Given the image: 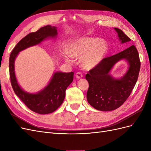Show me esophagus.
Returning <instances> with one entry per match:
<instances>
[{"label":"esophagus","instance_id":"34e87169","mask_svg":"<svg viewBox=\"0 0 151 151\" xmlns=\"http://www.w3.org/2000/svg\"><path fill=\"white\" fill-rule=\"evenodd\" d=\"M83 75L81 73L79 72H77L76 74V78H77V79H81V78H82V77H83Z\"/></svg>","mask_w":151,"mask_h":151}]
</instances>
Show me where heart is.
<instances>
[{
	"instance_id": "heart-1",
	"label": "heart",
	"mask_w": 151,
	"mask_h": 151,
	"mask_svg": "<svg viewBox=\"0 0 151 151\" xmlns=\"http://www.w3.org/2000/svg\"><path fill=\"white\" fill-rule=\"evenodd\" d=\"M108 46L106 42L98 38L86 37L76 40L68 48L69 55L74 58H81V65L86 69H91L101 63L108 52ZM67 62H71L68 56L65 57Z\"/></svg>"
}]
</instances>
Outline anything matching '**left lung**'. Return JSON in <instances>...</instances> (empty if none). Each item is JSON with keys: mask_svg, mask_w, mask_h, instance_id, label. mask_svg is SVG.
Returning <instances> with one entry per match:
<instances>
[{"mask_svg": "<svg viewBox=\"0 0 151 151\" xmlns=\"http://www.w3.org/2000/svg\"><path fill=\"white\" fill-rule=\"evenodd\" d=\"M122 43L131 41L118 28H115ZM122 59L129 63V70L120 80L114 79L109 74L112 67ZM140 61L137 50L134 45L114 55L104 58L98 65L91 69L86 75L89 83L87 92L88 103L99 111L116 109L129 97L138 79Z\"/></svg>", "mask_w": 151, "mask_h": 151, "instance_id": "left-lung-1", "label": "left lung"}]
</instances>
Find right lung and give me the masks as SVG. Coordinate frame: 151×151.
Returning <instances> with one entry per match:
<instances>
[{
  "label": "right lung",
  "mask_w": 151,
  "mask_h": 151,
  "mask_svg": "<svg viewBox=\"0 0 151 151\" xmlns=\"http://www.w3.org/2000/svg\"><path fill=\"white\" fill-rule=\"evenodd\" d=\"M57 30L50 25L29 33L14 48L9 57V75L11 85L15 94L31 111L39 114H48L55 111L62 104L65 91L74 78V72H55L49 84L39 93L30 94L22 90L18 84L14 72V61L19 52L34 46L48 37H56Z\"/></svg>",
  "instance_id": "right-lung-1"
}]
</instances>
